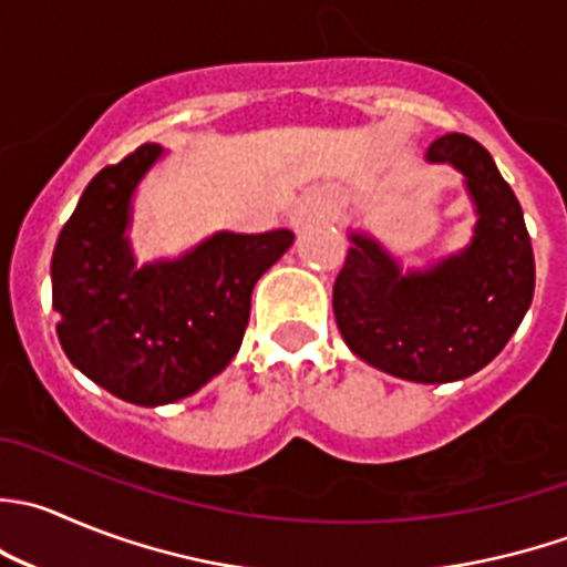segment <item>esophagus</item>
<instances>
[{"label":"esophagus","mask_w":567,"mask_h":567,"mask_svg":"<svg viewBox=\"0 0 567 567\" xmlns=\"http://www.w3.org/2000/svg\"><path fill=\"white\" fill-rule=\"evenodd\" d=\"M323 213V205L321 202H316V199H307V202H301L299 207H296V213H293V221H296V227H305V224H310L312 218H318Z\"/></svg>","instance_id":"obj_1"}]
</instances>
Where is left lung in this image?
I'll list each match as a JSON object with an SVG mask.
<instances>
[{"mask_svg": "<svg viewBox=\"0 0 567 567\" xmlns=\"http://www.w3.org/2000/svg\"><path fill=\"white\" fill-rule=\"evenodd\" d=\"M430 163L465 177L474 238L426 271H401L373 238L351 233L332 288L346 346L368 365L410 382H457L485 368L524 321L535 293V255L524 210L491 152L474 137H437Z\"/></svg>", "mask_w": 567, "mask_h": 567, "instance_id": "left-lung-1", "label": "left lung"}]
</instances>
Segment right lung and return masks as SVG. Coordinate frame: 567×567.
Segmentation results:
<instances>
[{
  "instance_id": "obj_1",
  "label": "right lung",
  "mask_w": 567,
  "mask_h": 567,
  "mask_svg": "<svg viewBox=\"0 0 567 567\" xmlns=\"http://www.w3.org/2000/svg\"><path fill=\"white\" fill-rule=\"evenodd\" d=\"M137 146L82 190L52 255V307L65 357L107 393L141 406L196 393L240 349L257 279L293 233H216L179 260L137 268L126 227L137 183L157 163Z\"/></svg>"
}]
</instances>
